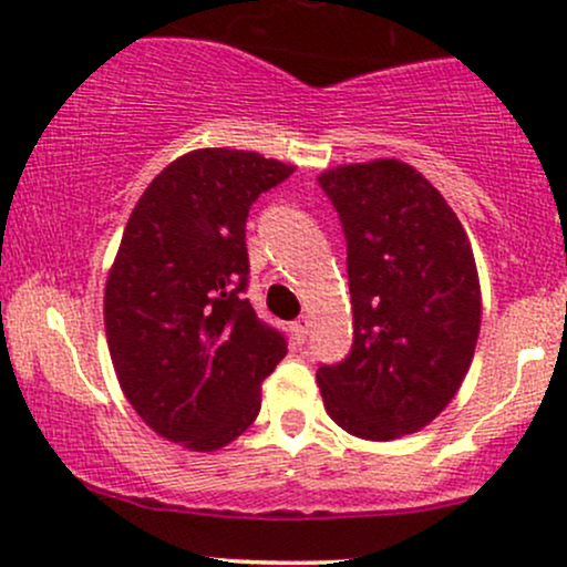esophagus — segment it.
Returning <instances> with one entry per match:
<instances>
[{
    "instance_id": "obj_1",
    "label": "esophagus",
    "mask_w": 567,
    "mask_h": 567,
    "mask_svg": "<svg viewBox=\"0 0 567 567\" xmlns=\"http://www.w3.org/2000/svg\"><path fill=\"white\" fill-rule=\"evenodd\" d=\"M310 326H312L310 316H299V318L295 320V326H291V331H295V337H297L299 341H305L307 333H310Z\"/></svg>"
}]
</instances>
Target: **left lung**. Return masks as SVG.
<instances>
[{
    "mask_svg": "<svg viewBox=\"0 0 567 567\" xmlns=\"http://www.w3.org/2000/svg\"><path fill=\"white\" fill-rule=\"evenodd\" d=\"M347 234L352 352L318 370L326 412L347 433L391 442L429 425L463 386L481 331L471 239L421 171L402 159L318 176Z\"/></svg>",
    "mask_w": 567,
    "mask_h": 567,
    "instance_id": "obj_1",
    "label": "left lung"
}]
</instances>
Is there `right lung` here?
Listing matches in <instances>:
<instances>
[{
  "label": "right lung",
  "mask_w": 567,
  "mask_h": 567,
  "mask_svg": "<svg viewBox=\"0 0 567 567\" xmlns=\"http://www.w3.org/2000/svg\"><path fill=\"white\" fill-rule=\"evenodd\" d=\"M297 165L207 146L157 173L125 223L104 284V331L125 400L192 452L239 439L286 341L241 299L251 202Z\"/></svg>",
  "instance_id": "right-lung-1"
}]
</instances>
